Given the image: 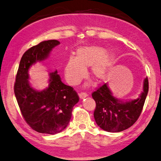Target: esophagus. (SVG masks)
Returning a JSON list of instances; mask_svg holds the SVG:
<instances>
[{
    "mask_svg": "<svg viewBox=\"0 0 161 161\" xmlns=\"http://www.w3.org/2000/svg\"><path fill=\"white\" fill-rule=\"evenodd\" d=\"M87 96H88V94H87V93H85V92H81V93H79V96H80V98L81 99H83L84 98H86Z\"/></svg>",
    "mask_w": 161,
    "mask_h": 161,
    "instance_id": "obj_1",
    "label": "esophagus"
}]
</instances>
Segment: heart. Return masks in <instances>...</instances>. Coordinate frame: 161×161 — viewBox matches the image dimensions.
<instances>
[{"mask_svg":"<svg viewBox=\"0 0 161 161\" xmlns=\"http://www.w3.org/2000/svg\"><path fill=\"white\" fill-rule=\"evenodd\" d=\"M114 62V55L107 53L104 48L98 46H84L77 49L76 56L68 58L64 72L68 82L78 85L86 77L87 68L92 67L91 74L96 81H103L108 77Z\"/></svg>","mask_w":161,"mask_h":161,"instance_id":"b5f03b06","label":"heart"}]
</instances>
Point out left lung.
Here are the masks:
<instances>
[{"label": "left lung", "instance_id": "left-lung-1", "mask_svg": "<svg viewBox=\"0 0 161 161\" xmlns=\"http://www.w3.org/2000/svg\"><path fill=\"white\" fill-rule=\"evenodd\" d=\"M148 92V80L145 78L143 92L134 100L123 102L115 98L107 84L92 93L96 101L93 113L98 126L109 132H119L135 123L139 118Z\"/></svg>", "mask_w": 161, "mask_h": 161}]
</instances>
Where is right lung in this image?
Returning <instances> with one entry per match:
<instances>
[{
	"instance_id": "1",
	"label": "right lung",
	"mask_w": 161,
	"mask_h": 161,
	"mask_svg": "<svg viewBox=\"0 0 161 161\" xmlns=\"http://www.w3.org/2000/svg\"><path fill=\"white\" fill-rule=\"evenodd\" d=\"M57 40L44 41L26 51L20 60L14 92L23 118L39 133L55 134L65 130L71 119L72 111L80 98L72 86L62 82L57 70L50 73L49 85L36 91L29 83L30 66L48 57Z\"/></svg>"
}]
</instances>
